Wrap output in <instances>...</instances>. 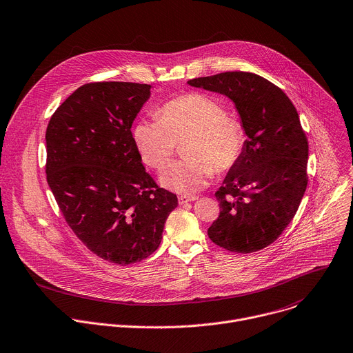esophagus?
<instances>
[{
  "mask_svg": "<svg viewBox=\"0 0 353 353\" xmlns=\"http://www.w3.org/2000/svg\"><path fill=\"white\" fill-rule=\"evenodd\" d=\"M195 199H196L195 195H180V196H179V203H180V205H184V203L192 202V201H195Z\"/></svg>",
  "mask_w": 353,
  "mask_h": 353,
  "instance_id": "34e87169",
  "label": "esophagus"
}]
</instances>
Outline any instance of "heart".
I'll list each match as a JSON object with an SVG mask.
<instances>
[{"mask_svg": "<svg viewBox=\"0 0 353 353\" xmlns=\"http://www.w3.org/2000/svg\"><path fill=\"white\" fill-rule=\"evenodd\" d=\"M158 116L159 119H140L132 129L144 163L155 170L163 169L176 143L188 139L184 145L187 158L170 165L159 177L165 188L192 195L209 184L214 170L225 172L240 161L245 130L216 99L190 92L165 102Z\"/></svg>", "mask_w": 353, "mask_h": 353, "instance_id": "b5f03b06", "label": "heart"}]
</instances>
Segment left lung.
Instances as JSON below:
<instances>
[{
  "mask_svg": "<svg viewBox=\"0 0 353 353\" xmlns=\"http://www.w3.org/2000/svg\"><path fill=\"white\" fill-rule=\"evenodd\" d=\"M188 84L230 98L247 136L240 161L214 192L220 214L208 236L231 252L263 250L291 223L307 185L309 147L298 112L281 88L255 73L225 72Z\"/></svg>",
  "mask_w": 353,
  "mask_h": 353,
  "instance_id": "obj_1",
  "label": "left lung"
}]
</instances>
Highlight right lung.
<instances>
[{
    "label": "right lung",
    "mask_w": 353,
    "mask_h": 353,
    "mask_svg": "<svg viewBox=\"0 0 353 353\" xmlns=\"http://www.w3.org/2000/svg\"><path fill=\"white\" fill-rule=\"evenodd\" d=\"M150 97V84H84L46 133L47 181L66 223L92 254L122 266L158 250L177 206L145 172L133 141L132 125Z\"/></svg>",
    "instance_id": "right-lung-1"
}]
</instances>
